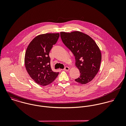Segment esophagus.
I'll return each mask as SVG.
<instances>
[{
  "instance_id": "obj_1",
  "label": "esophagus",
  "mask_w": 126,
  "mask_h": 126,
  "mask_svg": "<svg viewBox=\"0 0 126 126\" xmlns=\"http://www.w3.org/2000/svg\"><path fill=\"white\" fill-rule=\"evenodd\" d=\"M63 70H65V71H68L69 70V67H68L67 66H65L64 67V68L63 69Z\"/></svg>"
}]
</instances>
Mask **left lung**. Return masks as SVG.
Returning <instances> with one entry per match:
<instances>
[{
    "mask_svg": "<svg viewBox=\"0 0 126 126\" xmlns=\"http://www.w3.org/2000/svg\"><path fill=\"white\" fill-rule=\"evenodd\" d=\"M60 35L74 54L76 66L79 70L80 75L75 81L81 84L88 83L99 70L101 54L99 47L91 37L79 32H61Z\"/></svg>",
    "mask_w": 126,
    "mask_h": 126,
    "instance_id": "obj_1",
    "label": "left lung"
}]
</instances>
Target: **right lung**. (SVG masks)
Here are the masks:
<instances>
[{"label": "right lung", "mask_w": 126, "mask_h": 126, "mask_svg": "<svg viewBox=\"0 0 126 126\" xmlns=\"http://www.w3.org/2000/svg\"><path fill=\"white\" fill-rule=\"evenodd\" d=\"M59 33H46L35 37L29 45L25 56V64L30 77L42 86L51 83L59 72L50 66L49 52L57 43Z\"/></svg>", "instance_id": "right-lung-1"}]
</instances>
